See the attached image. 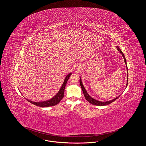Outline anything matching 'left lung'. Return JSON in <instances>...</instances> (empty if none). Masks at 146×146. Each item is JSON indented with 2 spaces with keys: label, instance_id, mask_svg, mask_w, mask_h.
<instances>
[{
  "label": "left lung",
  "instance_id": "8db88e82",
  "mask_svg": "<svg viewBox=\"0 0 146 146\" xmlns=\"http://www.w3.org/2000/svg\"><path fill=\"white\" fill-rule=\"evenodd\" d=\"M117 49H118V51L121 54V55L123 56V58H124V62H125V63L126 64V59H125V56H124V55L123 52L121 51V50L120 49H119V46H117ZM126 69H127V82H128V69H127V65H126ZM79 82H80V85L81 88H82V90H83V92L84 95V96H85V99H86L89 103H90L91 104H94V105H96V106H106V105H107V104H111V102H114L115 100H116L118 98V97L120 96H120H119L118 97L114 98L113 100H112L111 101H106V102L99 101H98V100H96L93 98L92 97H91L88 94V92H86V91L85 88H84V86L82 82L81 78H80ZM126 85H127V84H126ZM126 86H127V85H126Z\"/></svg>",
  "mask_w": 146,
  "mask_h": 146
}]
</instances>
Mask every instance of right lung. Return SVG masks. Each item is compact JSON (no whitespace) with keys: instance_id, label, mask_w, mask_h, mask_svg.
Wrapping results in <instances>:
<instances>
[{"instance_id":"1","label":"right lung","mask_w":146,"mask_h":146,"mask_svg":"<svg viewBox=\"0 0 146 146\" xmlns=\"http://www.w3.org/2000/svg\"><path fill=\"white\" fill-rule=\"evenodd\" d=\"M71 74H72V73H70L66 76L60 90L58 91L57 94L55 95L54 97H52V98L50 99L49 100L45 101H42V102H33L32 101H30L28 99H26H26L30 103L35 104L37 106L41 107H50V106H54L56 104H58L61 101V100L62 99L63 97H64V92L66 85L67 84V82L69 78L71 76Z\"/></svg>"}]
</instances>
